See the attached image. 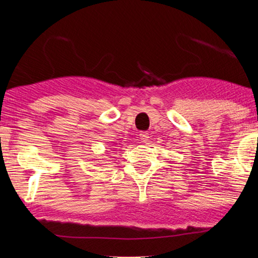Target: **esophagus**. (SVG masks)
<instances>
[{
  "label": "esophagus",
  "instance_id": "1",
  "mask_svg": "<svg viewBox=\"0 0 258 258\" xmlns=\"http://www.w3.org/2000/svg\"><path fill=\"white\" fill-rule=\"evenodd\" d=\"M140 139H141V141L144 142V144H147V141L149 140V136L147 133H142V134H140Z\"/></svg>",
  "mask_w": 258,
  "mask_h": 258
}]
</instances>
